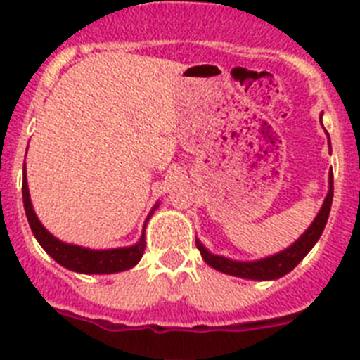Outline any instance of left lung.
<instances>
[{"label":"left lung","instance_id":"1","mask_svg":"<svg viewBox=\"0 0 360 360\" xmlns=\"http://www.w3.org/2000/svg\"><path fill=\"white\" fill-rule=\"evenodd\" d=\"M328 140H330V136H328ZM331 200H333V173H330V191H328L324 204H322L321 211H319V214L311 222V226L290 248H285L284 251L271 255V257H266V259L253 260V262H240V260L226 259V257H220V255L210 253L200 240H196V248L200 251L202 259L210 264L211 268L217 269V271H222L226 275L240 276V278H251V281H275V278H281L285 273H290L291 269L297 268V264L309 253L313 245L317 244L322 231H324V227H326L328 217H330Z\"/></svg>","mask_w":360,"mask_h":360}]
</instances>
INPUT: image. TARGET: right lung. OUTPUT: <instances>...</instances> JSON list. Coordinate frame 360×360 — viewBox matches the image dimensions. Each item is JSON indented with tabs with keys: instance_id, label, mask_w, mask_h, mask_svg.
<instances>
[{
	"instance_id": "1",
	"label": "right lung",
	"mask_w": 360,
	"mask_h": 360,
	"mask_svg": "<svg viewBox=\"0 0 360 360\" xmlns=\"http://www.w3.org/2000/svg\"><path fill=\"white\" fill-rule=\"evenodd\" d=\"M21 189H23V205H25L27 220H29L36 240L63 268L76 273H85V275H103V273H118L131 269L142 259L143 251H146V235H142L140 242H136L134 245L116 248V250H89V248H82V245L65 244V242L58 240L56 236H52L41 226V222L34 213L25 173H23V187ZM156 207L158 205H155L153 211ZM153 211H150V214H153ZM149 217H147V220H149Z\"/></svg>"
}]
</instances>
